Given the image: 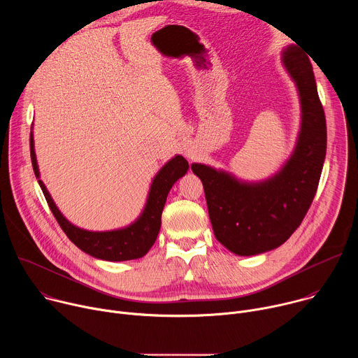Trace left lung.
<instances>
[{
	"label": "left lung",
	"instance_id": "1",
	"mask_svg": "<svg viewBox=\"0 0 358 358\" xmlns=\"http://www.w3.org/2000/svg\"><path fill=\"white\" fill-rule=\"evenodd\" d=\"M283 64L299 89L301 130L282 171L261 184H243L208 166H191L206 191L215 238L241 257L275 249L290 238L312 206L326 157V116L312 64L297 46L285 50Z\"/></svg>",
	"mask_w": 358,
	"mask_h": 358
}]
</instances>
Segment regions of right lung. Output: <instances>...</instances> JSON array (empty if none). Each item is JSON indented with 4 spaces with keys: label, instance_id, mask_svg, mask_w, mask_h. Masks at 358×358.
Here are the masks:
<instances>
[{
    "label": "right lung",
    "instance_id": "1",
    "mask_svg": "<svg viewBox=\"0 0 358 358\" xmlns=\"http://www.w3.org/2000/svg\"><path fill=\"white\" fill-rule=\"evenodd\" d=\"M29 147H31V162L34 167V173L36 178L39 177V170L36 166L35 151H34V137L32 133L29 136ZM188 170V163L182 156H176L171 162H169L156 176L155 181L151 184L148 199L145 208L140 218L124 229L109 231V232H92L80 229L72 225L57 208L55 202L50 198L48 189L43 182L38 180L41 189L45 195L48 206L52 211L55 220L61 225L62 231L66 236L83 252L89 253L90 257L103 261L120 262L138 259L150 250L155 245L160 227H162V213L169 195V191L174 185V182L182 177Z\"/></svg>",
    "mask_w": 358,
    "mask_h": 358
}]
</instances>
